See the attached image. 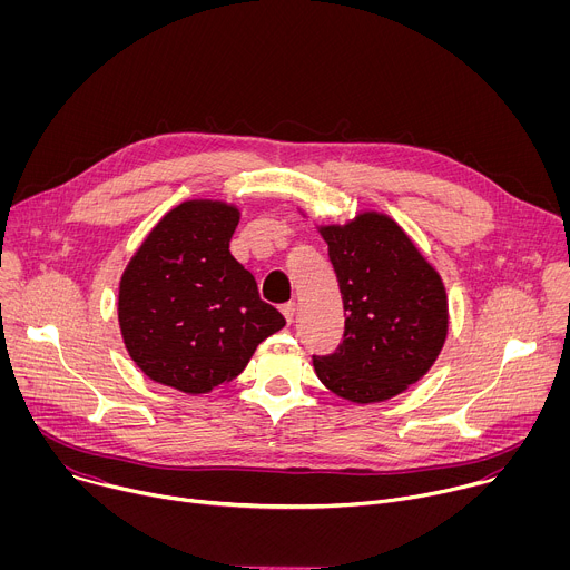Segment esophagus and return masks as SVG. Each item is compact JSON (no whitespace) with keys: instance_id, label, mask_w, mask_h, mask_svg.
<instances>
[{"instance_id":"esophagus-1","label":"esophagus","mask_w":570,"mask_h":570,"mask_svg":"<svg viewBox=\"0 0 570 570\" xmlns=\"http://www.w3.org/2000/svg\"><path fill=\"white\" fill-rule=\"evenodd\" d=\"M295 311H297V304H295V302H286V304H282V313H284V317H286L288 322H293Z\"/></svg>"}]
</instances>
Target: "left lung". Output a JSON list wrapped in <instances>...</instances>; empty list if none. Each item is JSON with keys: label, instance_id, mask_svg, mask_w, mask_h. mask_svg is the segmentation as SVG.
Instances as JSON below:
<instances>
[{"label": "left lung", "instance_id": "8db88e82", "mask_svg": "<svg viewBox=\"0 0 570 570\" xmlns=\"http://www.w3.org/2000/svg\"><path fill=\"white\" fill-rule=\"evenodd\" d=\"M320 232L341 286L345 334L334 354L313 356L315 374L350 401H385L435 363L449 330L444 284L383 214Z\"/></svg>", "mask_w": 570, "mask_h": 570}]
</instances>
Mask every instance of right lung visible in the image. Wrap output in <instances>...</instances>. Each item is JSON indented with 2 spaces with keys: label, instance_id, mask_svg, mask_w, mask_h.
<instances>
[{
  "label": "right lung",
  "instance_id": "obj_1",
  "mask_svg": "<svg viewBox=\"0 0 570 570\" xmlns=\"http://www.w3.org/2000/svg\"><path fill=\"white\" fill-rule=\"evenodd\" d=\"M238 209L189 200L161 218L119 284V327L146 376L189 394L232 381L284 315L229 253Z\"/></svg>",
  "mask_w": 570,
  "mask_h": 570
}]
</instances>
